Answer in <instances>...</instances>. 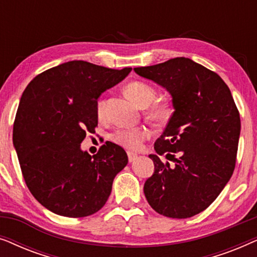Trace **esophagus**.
Segmentation results:
<instances>
[{
    "instance_id": "obj_1",
    "label": "esophagus",
    "mask_w": 257,
    "mask_h": 257,
    "mask_svg": "<svg viewBox=\"0 0 257 257\" xmlns=\"http://www.w3.org/2000/svg\"><path fill=\"white\" fill-rule=\"evenodd\" d=\"M127 157H128L130 163H133V161H135L137 158H138V154H136V153H133V152H128L127 153Z\"/></svg>"
}]
</instances>
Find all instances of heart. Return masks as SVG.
<instances>
[{
    "mask_svg": "<svg viewBox=\"0 0 257 257\" xmlns=\"http://www.w3.org/2000/svg\"><path fill=\"white\" fill-rule=\"evenodd\" d=\"M125 92L130 99L140 107H147L146 115L150 120L165 121L171 115V106L166 101H156L157 92L150 84L144 82H131L125 87ZM105 99L100 98L97 103V115L103 118L105 115ZM151 133L146 127H135L119 130L113 135V140L118 145L126 150L136 151L138 150L144 140L149 139Z\"/></svg>",
    "mask_w": 257,
    "mask_h": 257,
    "instance_id": "heart-1",
    "label": "heart"
}]
</instances>
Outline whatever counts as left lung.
<instances>
[{"instance_id":"left-lung-1","label":"left lung","mask_w":257,"mask_h":257,"mask_svg":"<svg viewBox=\"0 0 257 257\" xmlns=\"http://www.w3.org/2000/svg\"><path fill=\"white\" fill-rule=\"evenodd\" d=\"M135 71L167 90L174 108L154 144L174 165L150 154L154 173L144 185L147 202L167 217L194 216L217 198L234 172L241 121L233 96L217 73L189 58Z\"/></svg>"}]
</instances>
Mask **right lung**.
Masks as SVG:
<instances>
[{
  "instance_id": "obj_1",
  "label": "right lung",
  "mask_w": 257,
  "mask_h": 257,
  "mask_svg": "<svg viewBox=\"0 0 257 257\" xmlns=\"http://www.w3.org/2000/svg\"><path fill=\"white\" fill-rule=\"evenodd\" d=\"M131 70L70 61L40 73L24 90L14 147L31 194L52 213L89 216L107 201L127 154L107 142L91 157L80 144L98 124V98Z\"/></svg>"
}]
</instances>
